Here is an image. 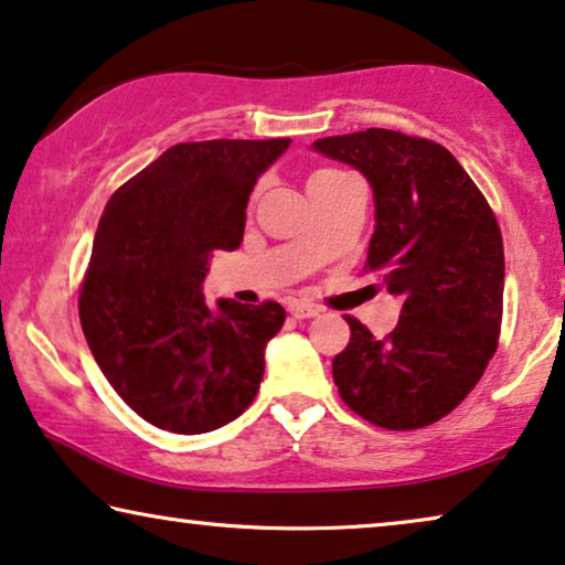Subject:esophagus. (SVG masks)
Instances as JSON below:
<instances>
[{"instance_id":"obj_1","label":"esophagus","mask_w":565,"mask_h":565,"mask_svg":"<svg viewBox=\"0 0 565 565\" xmlns=\"http://www.w3.org/2000/svg\"><path fill=\"white\" fill-rule=\"evenodd\" d=\"M291 315H295L297 320H307V318H315V315H320V307H315L310 302H295L291 305Z\"/></svg>"}]
</instances>
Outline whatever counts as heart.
<instances>
[{"mask_svg":"<svg viewBox=\"0 0 565 565\" xmlns=\"http://www.w3.org/2000/svg\"><path fill=\"white\" fill-rule=\"evenodd\" d=\"M338 175H343V172H338V170H330V168H322V170H318V172H315V175L310 178V183H315V180H328V178H338Z\"/></svg>","mask_w":565,"mask_h":565,"instance_id":"obj_1","label":"heart"}]
</instances>
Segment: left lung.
Listing matches in <instances>:
<instances>
[{"label":"left lung","mask_w":565,"mask_h":565,"mask_svg":"<svg viewBox=\"0 0 565 565\" xmlns=\"http://www.w3.org/2000/svg\"><path fill=\"white\" fill-rule=\"evenodd\" d=\"M315 152L356 168L374 193L366 270L401 297V320L374 338L356 318L333 359L343 403L374 426L411 431L460 405L499 345L503 239L452 152L390 129L326 137Z\"/></svg>","instance_id":"obj_1"}]
</instances>
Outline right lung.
<instances>
[{"label": "right lung", "instance_id": "add662e5", "mask_svg": "<svg viewBox=\"0 0 565 565\" xmlns=\"http://www.w3.org/2000/svg\"><path fill=\"white\" fill-rule=\"evenodd\" d=\"M291 139L170 147L110 195L79 291V322L105 380L131 411L172 434H206L258 393L278 302L209 307L214 250L243 243L245 209Z\"/></svg>", "mask_w": 565, "mask_h": 565}]
</instances>
